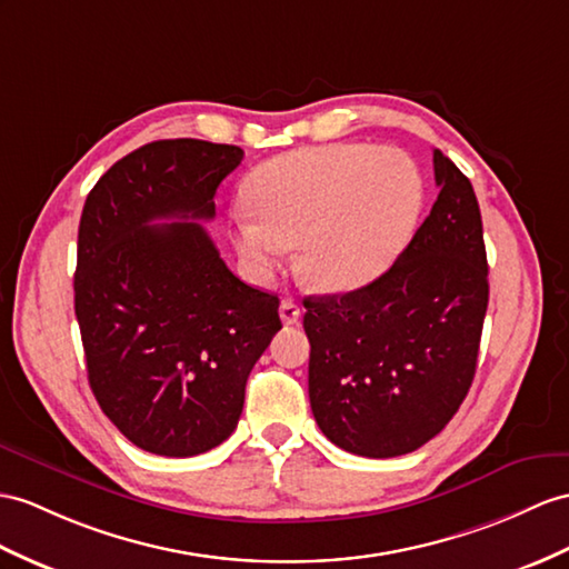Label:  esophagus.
<instances>
[{
    "label": "esophagus",
    "instance_id": "esophagus-1",
    "mask_svg": "<svg viewBox=\"0 0 569 569\" xmlns=\"http://www.w3.org/2000/svg\"><path fill=\"white\" fill-rule=\"evenodd\" d=\"M280 318H282L284 326L299 323V318H301L299 303L295 299H282V303H280Z\"/></svg>",
    "mask_w": 569,
    "mask_h": 569
}]
</instances>
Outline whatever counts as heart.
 I'll return each instance as SVG.
<instances>
[{
    "label": "heart",
    "mask_w": 569,
    "mask_h": 569,
    "mask_svg": "<svg viewBox=\"0 0 569 569\" xmlns=\"http://www.w3.org/2000/svg\"><path fill=\"white\" fill-rule=\"evenodd\" d=\"M257 210L233 217V243L256 277H270L297 241V270L328 295H352L391 270L425 202L406 151L371 144L295 149L251 176Z\"/></svg>",
    "instance_id": "obj_1"
}]
</instances>
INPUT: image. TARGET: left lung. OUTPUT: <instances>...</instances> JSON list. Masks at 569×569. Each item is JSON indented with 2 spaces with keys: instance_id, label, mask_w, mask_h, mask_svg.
<instances>
[{
  "instance_id": "left-lung-1",
  "label": "left lung",
  "mask_w": 569,
  "mask_h": 569,
  "mask_svg": "<svg viewBox=\"0 0 569 569\" xmlns=\"http://www.w3.org/2000/svg\"><path fill=\"white\" fill-rule=\"evenodd\" d=\"M432 212L377 282L303 299L309 400L332 445L393 459L427 445L473 383L488 256L473 186L435 149Z\"/></svg>"
}]
</instances>
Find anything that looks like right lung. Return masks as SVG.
I'll return each mask as SVG.
<instances>
[{
    "mask_svg": "<svg viewBox=\"0 0 569 569\" xmlns=\"http://www.w3.org/2000/svg\"><path fill=\"white\" fill-rule=\"evenodd\" d=\"M241 159L233 144L151 142L110 166L81 212L74 313L89 386L149 453L186 459L219 447L239 425L248 373L282 328L277 295L241 282L200 224Z\"/></svg>",
    "mask_w": 569,
    "mask_h": 569,
    "instance_id": "add662e5",
    "label": "right lung"
}]
</instances>
